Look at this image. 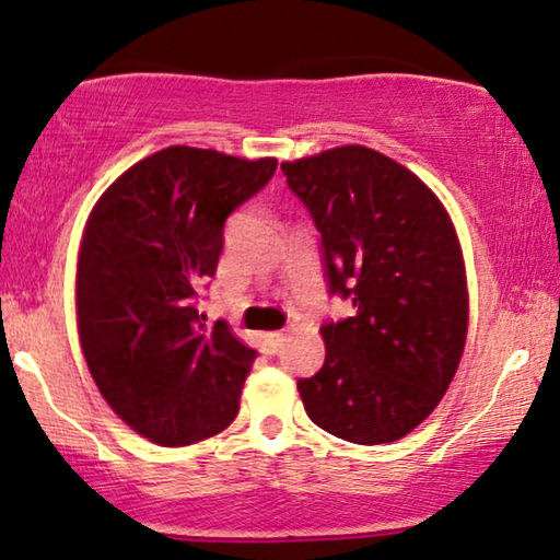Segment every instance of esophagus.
Here are the masks:
<instances>
[{
    "label": "esophagus",
    "mask_w": 560,
    "mask_h": 560,
    "mask_svg": "<svg viewBox=\"0 0 560 560\" xmlns=\"http://www.w3.org/2000/svg\"><path fill=\"white\" fill-rule=\"evenodd\" d=\"M265 342L272 348V352H278L282 348V342H285V332H268L265 335Z\"/></svg>",
    "instance_id": "34e87169"
}]
</instances>
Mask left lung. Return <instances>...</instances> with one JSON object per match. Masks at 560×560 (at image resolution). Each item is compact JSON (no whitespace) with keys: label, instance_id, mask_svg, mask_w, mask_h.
Segmentation results:
<instances>
[{"label":"left lung","instance_id":"left-lung-1","mask_svg":"<svg viewBox=\"0 0 560 560\" xmlns=\"http://www.w3.org/2000/svg\"><path fill=\"white\" fill-rule=\"evenodd\" d=\"M320 232L330 295L325 363L298 390L310 420L360 445L393 443L448 390L468 332L466 268L441 200L398 162L348 144L282 162Z\"/></svg>","mask_w":560,"mask_h":560}]
</instances>
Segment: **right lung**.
I'll use <instances>...</instances> for the list:
<instances>
[{
  "instance_id": "1",
  "label": "right lung",
  "mask_w": 560,
  "mask_h": 560,
  "mask_svg": "<svg viewBox=\"0 0 560 560\" xmlns=\"http://www.w3.org/2000/svg\"><path fill=\"white\" fill-rule=\"evenodd\" d=\"M278 160L167 148L119 175L84 228L77 328L109 408L160 445H190L235 420L257 350L197 300L218 270L225 220Z\"/></svg>"
}]
</instances>
